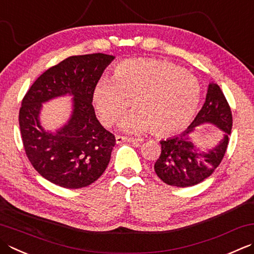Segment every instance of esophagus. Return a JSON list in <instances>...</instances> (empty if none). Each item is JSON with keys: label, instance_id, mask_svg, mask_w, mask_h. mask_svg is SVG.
<instances>
[{"label": "esophagus", "instance_id": "34e87169", "mask_svg": "<svg viewBox=\"0 0 254 254\" xmlns=\"http://www.w3.org/2000/svg\"><path fill=\"white\" fill-rule=\"evenodd\" d=\"M116 140L117 143H122V142H132V143H138L137 138H134V137H127V136H121V135H117L116 136Z\"/></svg>", "mask_w": 254, "mask_h": 254}]
</instances>
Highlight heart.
<instances>
[{"instance_id":"1","label":"heart","mask_w":254,"mask_h":254,"mask_svg":"<svg viewBox=\"0 0 254 254\" xmlns=\"http://www.w3.org/2000/svg\"><path fill=\"white\" fill-rule=\"evenodd\" d=\"M136 109L121 123L127 131L172 134L195 116L200 100L197 78L176 64L152 58L127 59L93 88L92 102L106 126L117 123L127 108Z\"/></svg>"}]
</instances>
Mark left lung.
Masks as SVG:
<instances>
[{"label": "left lung", "instance_id": "left-lung-1", "mask_svg": "<svg viewBox=\"0 0 254 254\" xmlns=\"http://www.w3.org/2000/svg\"><path fill=\"white\" fill-rule=\"evenodd\" d=\"M210 123L223 131V138L208 151H199L190 136L200 124ZM232 127V113L217 83H209L206 101L185 132L161 141L162 152L154 165L156 175L171 186L190 187L209 177L219 166L227 151Z\"/></svg>", "mask_w": 254, "mask_h": 254}]
</instances>
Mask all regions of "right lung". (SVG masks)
I'll return each mask as SVG.
<instances>
[{
  "label": "right lung",
  "mask_w": 254,
  "mask_h": 254,
  "mask_svg": "<svg viewBox=\"0 0 254 254\" xmlns=\"http://www.w3.org/2000/svg\"><path fill=\"white\" fill-rule=\"evenodd\" d=\"M114 56L89 54L71 56L42 73L22 100L19 128L24 150L33 167L47 181L76 190L89 186L106 171L116 137L98 121L92 92ZM70 94L72 117L56 133L39 122L41 103Z\"/></svg>",
  "instance_id": "add662e5"
}]
</instances>
